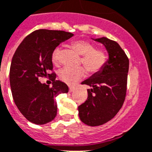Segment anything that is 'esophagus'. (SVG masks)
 <instances>
[{"label": "esophagus", "instance_id": "1", "mask_svg": "<svg viewBox=\"0 0 152 152\" xmlns=\"http://www.w3.org/2000/svg\"><path fill=\"white\" fill-rule=\"evenodd\" d=\"M74 90H75V88H74V87H69V91L70 92H72Z\"/></svg>", "mask_w": 152, "mask_h": 152}]
</instances>
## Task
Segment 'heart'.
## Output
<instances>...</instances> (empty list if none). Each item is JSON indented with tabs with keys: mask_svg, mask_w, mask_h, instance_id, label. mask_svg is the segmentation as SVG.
<instances>
[{
	"mask_svg": "<svg viewBox=\"0 0 152 152\" xmlns=\"http://www.w3.org/2000/svg\"><path fill=\"white\" fill-rule=\"evenodd\" d=\"M71 48L81 55L80 64L86 67L87 71L91 74L100 72L105 67L108 60L107 53L104 49L96 48V46L85 40H76L71 42ZM61 50L56 48L52 52L51 59L54 64H61ZM85 69L83 67L77 68L64 67L59 72V78L68 85H74L80 79L85 77Z\"/></svg>",
	"mask_w": 152,
	"mask_h": 152,
	"instance_id": "heart-1",
	"label": "heart"
}]
</instances>
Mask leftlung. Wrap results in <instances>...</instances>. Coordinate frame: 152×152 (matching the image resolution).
Here are the masks:
<instances>
[{
  "label": "left lung",
  "instance_id": "1",
  "mask_svg": "<svg viewBox=\"0 0 152 152\" xmlns=\"http://www.w3.org/2000/svg\"><path fill=\"white\" fill-rule=\"evenodd\" d=\"M95 41L103 44L109 54L105 67L83 81L88 89V98L78 106L79 118L89 126L105 124L117 115L124 104L127 91L129 60L115 41L101 37Z\"/></svg>",
  "mask_w": 152,
  "mask_h": 152
}]
</instances>
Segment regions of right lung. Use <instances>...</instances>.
Instances as JSON below:
<instances>
[{"label":"right lung","mask_w":152,"mask_h":152,"mask_svg":"<svg viewBox=\"0 0 152 152\" xmlns=\"http://www.w3.org/2000/svg\"><path fill=\"white\" fill-rule=\"evenodd\" d=\"M72 36L64 31L36 30L22 41L13 56L10 68L13 98L20 113L34 124L54 120L58 109L54 98L68 92L65 83L55 80L51 55L60 43ZM49 77L52 86L39 81V77Z\"/></svg>","instance_id":"right-lung-1"}]
</instances>
